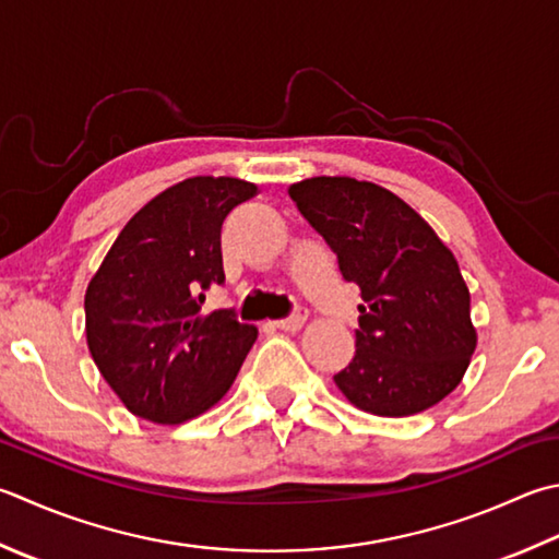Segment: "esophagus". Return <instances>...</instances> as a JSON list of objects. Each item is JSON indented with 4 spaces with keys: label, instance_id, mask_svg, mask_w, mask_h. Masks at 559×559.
Listing matches in <instances>:
<instances>
[{
    "label": "esophagus",
    "instance_id": "obj_1",
    "mask_svg": "<svg viewBox=\"0 0 559 559\" xmlns=\"http://www.w3.org/2000/svg\"><path fill=\"white\" fill-rule=\"evenodd\" d=\"M305 320H308V310H305V308H298V310H295V314L286 317V320L273 322V324H276L278 330H283V332H298V330H302Z\"/></svg>",
    "mask_w": 559,
    "mask_h": 559
}]
</instances>
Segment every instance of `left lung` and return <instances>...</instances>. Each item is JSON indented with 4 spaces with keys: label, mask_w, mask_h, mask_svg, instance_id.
<instances>
[{
    "label": "left lung",
    "mask_w": 559,
    "mask_h": 559,
    "mask_svg": "<svg viewBox=\"0 0 559 559\" xmlns=\"http://www.w3.org/2000/svg\"><path fill=\"white\" fill-rule=\"evenodd\" d=\"M288 195L360 288L356 354L336 388L376 417H412L461 385L477 332L461 266L400 195L352 177H312Z\"/></svg>",
    "instance_id": "8db88e82"
}]
</instances>
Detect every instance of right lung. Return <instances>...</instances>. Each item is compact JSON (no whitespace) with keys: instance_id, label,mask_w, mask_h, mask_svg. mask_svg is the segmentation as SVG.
Here are the masks:
<instances>
[{"instance_id":"obj_1","label":"right lung","mask_w":559,"mask_h":559,"mask_svg":"<svg viewBox=\"0 0 559 559\" xmlns=\"http://www.w3.org/2000/svg\"><path fill=\"white\" fill-rule=\"evenodd\" d=\"M257 193L235 177L169 186L130 217L86 286V344L135 417L183 424L233 388L259 332L203 302L225 281L223 221Z\"/></svg>"}]
</instances>
